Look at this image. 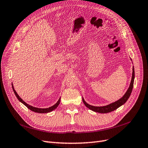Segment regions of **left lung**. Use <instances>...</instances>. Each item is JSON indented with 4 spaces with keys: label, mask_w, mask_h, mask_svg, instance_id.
<instances>
[{
    "label": "left lung",
    "mask_w": 148,
    "mask_h": 148,
    "mask_svg": "<svg viewBox=\"0 0 148 148\" xmlns=\"http://www.w3.org/2000/svg\"><path fill=\"white\" fill-rule=\"evenodd\" d=\"M134 78H135V72H134V68H133L132 77V80H131V82H130V84L129 86V88L127 90V92H125V94L124 95V96L122 98H121L120 99H119L118 101L114 102L112 103H110V104H109L106 106L94 107V106H92L88 104V103H87L82 98V100H83L84 104L86 106V107L90 108V110L94 111V112H98V113H109V112H111L112 111H114V110H116V109H117L120 106L123 105L124 103H125V102H126L127 101V99H129V97H130L131 92H132V91L133 89Z\"/></svg>",
    "instance_id": "8db88e82"
}]
</instances>
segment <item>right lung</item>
<instances>
[{"mask_svg": "<svg viewBox=\"0 0 148 148\" xmlns=\"http://www.w3.org/2000/svg\"><path fill=\"white\" fill-rule=\"evenodd\" d=\"M12 88H13V91L14 92V94L16 95V96L17 97V98L18 99V100L21 102L22 103H23L24 105H25L27 108H28L29 109H30V110L34 112H36V113H48V112H50L52 110H53L54 109H56L58 106L59 105L60 103V98L58 99V102L56 103V104L53 105V106L51 107H49V108H36V107H32L31 106H29V104H27V103H25L23 99H21V98L19 96V95L17 94V92H16V91L14 90V88H13V86L12 85Z\"/></svg>", "mask_w": 148, "mask_h": 148, "instance_id": "obj_1", "label": "right lung"}]
</instances>
